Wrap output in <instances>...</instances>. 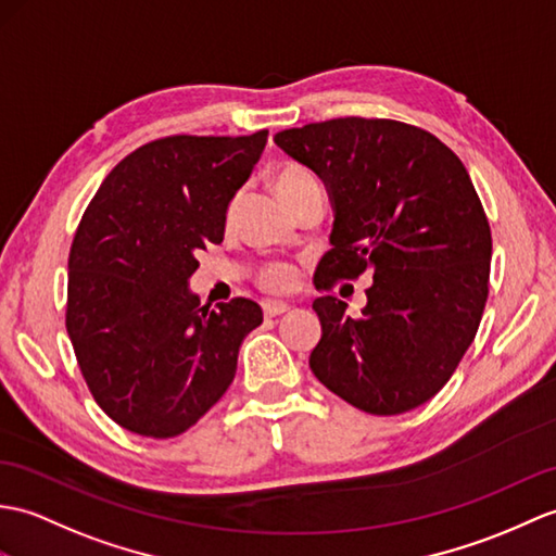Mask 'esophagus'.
Listing matches in <instances>:
<instances>
[{
  "label": "esophagus",
  "instance_id": "obj_1",
  "mask_svg": "<svg viewBox=\"0 0 556 556\" xmlns=\"http://www.w3.org/2000/svg\"><path fill=\"white\" fill-rule=\"evenodd\" d=\"M291 305L281 303V301H263V313L265 317H279L283 313H289Z\"/></svg>",
  "mask_w": 556,
  "mask_h": 556
}]
</instances>
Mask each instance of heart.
<instances>
[{"mask_svg":"<svg viewBox=\"0 0 556 556\" xmlns=\"http://www.w3.org/2000/svg\"><path fill=\"white\" fill-rule=\"evenodd\" d=\"M275 189L279 193V199L283 203H289L291 197L301 187H305L307 182H315V177L309 175L303 165H295V163H287L281 165L279 170L273 177ZM295 279H299V273H295V267L289 263H273L267 265L263 273H261V287L267 291H289L293 289Z\"/></svg>","mask_w":556,"mask_h":556,"instance_id":"1","label":"heart"}]
</instances>
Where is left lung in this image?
Segmentation results:
<instances>
[{
    "label": "left lung",
    "instance_id": "left-lung-1",
    "mask_svg": "<svg viewBox=\"0 0 556 556\" xmlns=\"http://www.w3.org/2000/svg\"><path fill=\"white\" fill-rule=\"evenodd\" d=\"M275 144L325 182L331 249L315 287L371 273L363 315L315 299L321 339L309 369L369 415H403L453 377L488 301L490 225L462 161L421 127L333 118L291 127Z\"/></svg>",
    "mask_w": 556,
    "mask_h": 556
}]
</instances>
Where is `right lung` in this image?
<instances>
[{"mask_svg":"<svg viewBox=\"0 0 556 556\" xmlns=\"http://www.w3.org/2000/svg\"><path fill=\"white\" fill-rule=\"evenodd\" d=\"M267 130L163 137L125 156L77 225L66 329L99 407L123 429L173 438L235 381L241 341L263 309H215L189 291L197 253L225 237L229 201L251 177Z\"/></svg>","mask_w":556,"mask_h":556,"instance_id":"obj_1","label":"right lung"}]
</instances>
